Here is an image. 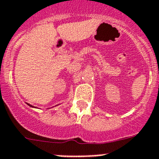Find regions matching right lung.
I'll return each mask as SVG.
<instances>
[{"label": "right lung", "mask_w": 159, "mask_h": 159, "mask_svg": "<svg viewBox=\"0 0 159 159\" xmlns=\"http://www.w3.org/2000/svg\"><path fill=\"white\" fill-rule=\"evenodd\" d=\"M27 105H28V106H30V107H32V108H37V107H34V106H31V105H30V104H28V103H27ZM58 105H59V104H58ZM58 105H57V106H58Z\"/></svg>", "instance_id": "right-lung-1"}]
</instances>
